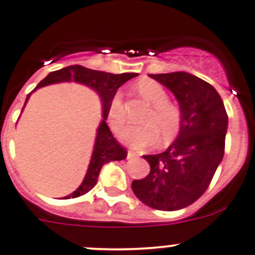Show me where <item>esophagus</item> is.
<instances>
[{"instance_id": "1", "label": "esophagus", "mask_w": 255, "mask_h": 255, "mask_svg": "<svg viewBox=\"0 0 255 255\" xmlns=\"http://www.w3.org/2000/svg\"><path fill=\"white\" fill-rule=\"evenodd\" d=\"M134 157H138V154L135 152H132V150H128V159H131L134 158Z\"/></svg>"}]
</instances>
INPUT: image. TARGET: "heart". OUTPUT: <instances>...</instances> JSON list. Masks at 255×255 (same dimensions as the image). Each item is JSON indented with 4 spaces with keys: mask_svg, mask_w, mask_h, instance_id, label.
<instances>
[{
    "mask_svg": "<svg viewBox=\"0 0 255 255\" xmlns=\"http://www.w3.org/2000/svg\"><path fill=\"white\" fill-rule=\"evenodd\" d=\"M138 91L152 106L141 125H129L120 132L121 140L135 149H144L161 138L166 141L177 134L181 125V111L176 105L168 102V96L162 85L154 80L144 79L138 83ZM108 123L114 131H119L126 121V108L123 94L116 93L108 103Z\"/></svg>",
    "mask_w": 255,
    "mask_h": 255,
    "instance_id": "1",
    "label": "heart"
}]
</instances>
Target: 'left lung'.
Masks as SVG:
<instances>
[{
    "label": "left lung",
    "mask_w": 255,
    "mask_h": 255,
    "mask_svg": "<svg viewBox=\"0 0 255 255\" xmlns=\"http://www.w3.org/2000/svg\"><path fill=\"white\" fill-rule=\"evenodd\" d=\"M149 76L176 97L181 125L164 152L143 155L150 171L131 188L148 207L177 211L199 199L211 184L224 158L229 119L217 91L198 76L185 71Z\"/></svg>",
    "instance_id": "left-lung-1"
}]
</instances>
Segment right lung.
<instances>
[{"mask_svg":"<svg viewBox=\"0 0 255 255\" xmlns=\"http://www.w3.org/2000/svg\"><path fill=\"white\" fill-rule=\"evenodd\" d=\"M136 75H138L136 73L110 74L105 73V71H98V70L87 69V67H83L80 65H71V66L64 67V69L57 70V71L49 73L34 88V91H37L39 88L46 87V85L49 84L75 82L93 89L100 96L101 103H102V121H101L100 126L97 129L96 141H94L93 152H92L91 162H89V166H88L87 173H85L84 180L80 184V186L74 193L65 197L67 199L69 198H78L88 193L89 190H92L96 186L98 175H100L103 164L111 161H121V159L126 158L128 152L114 138L111 130H110L107 123H106V120H107V108L108 103H110L111 98L114 97V94H116L117 89L124 83H126L131 78H135ZM33 92H30L28 97H26L25 105ZM25 105H24V107H25ZM24 107H22V110H24Z\"/></svg>","mask_w":255,"mask_h":255,"instance_id":"right-lung-1","label":"right lung"}]
</instances>
